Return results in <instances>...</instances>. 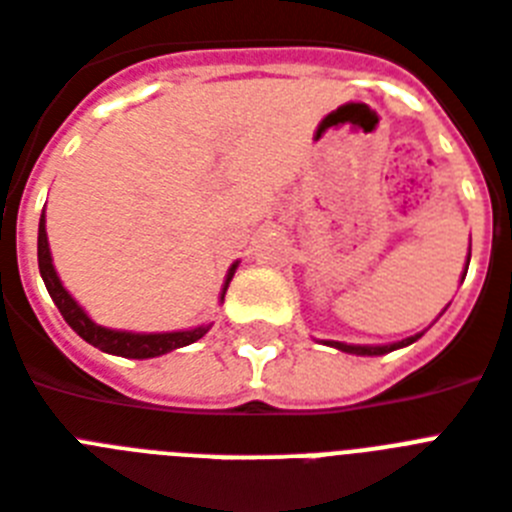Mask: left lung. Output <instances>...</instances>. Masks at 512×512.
<instances>
[{"label":"left lung","mask_w":512,"mask_h":512,"mask_svg":"<svg viewBox=\"0 0 512 512\" xmlns=\"http://www.w3.org/2000/svg\"><path fill=\"white\" fill-rule=\"evenodd\" d=\"M465 273H468V268H465ZM462 279H465V276H462ZM417 337H420V335L409 337V340L396 342V345H345V342H329V345H335L337 350H345V353H356V356H382V353H390V350L404 348V345L414 342Z\"/></svg>","instance_id":"obj_1"}]
</instances>
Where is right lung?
Returning a JSON list of instances; mask_svg holds the SVG:
<instances>
[{"mask_svg": "<svg viewBox=\"0 0 512 512\" xmlns=\"http://www.w3.org/2000/svg\"><path fill=\"white\" fill-rule=\"evenodd\" d=\"M36 255H39V273H42L44 287L50 292L52 303L58 305L60 316L66 319V324L74 329L76 335L87 340L95 348L106 350V353H114V356L124 358H154L162 356V353H170L175 348H183V345H191L199 337H204L209 332V327H196L188 329V332H164V335H135V332H116V329L98 327L95 321L87 316V313L76 305V300L68 295L63 284H60L58 273H55V265H52L50 257V244H47V231H44V212L42 220H39V244H36ZM236 265L228 271V281H231ZM228 281H225V289H228ZM223 289V295H225Z\"/></svg>", "mask_w": 512, "mask_h": 512, "instance_id": "right-lung-1", "label": "right lung"}]
</instances>
